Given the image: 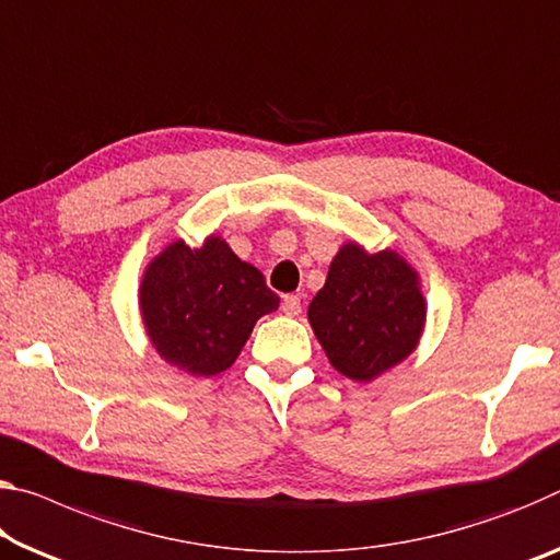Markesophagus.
<instances>
[{
	"instance_id": "esophagus-1",
	"label": "esophagus",
	"mask_w": 560,
	"mask_h": 560,
	"mask_svg": "<svg viewBox=\"0 0 560 560\" xmlns=\"http://www.w3.org/2000/svg\"><path fill=\"white\" fill-rule=\"evenodd\" d=\"M281 312L287 316H299L301 314V299L296 294H289L283 296L281 301Z\"/></svg>"
}]
</instances>
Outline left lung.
Segmentation results:
<instances>
[{
	"label": "left lung",
	"mask_w": 560,
	"mask_h": 560,
	"mask_svg": "<svg viewBox=\"0 0 560 560\" xmlns=\"http://www.w3.org/2000/svg\"><path fill=\"white\" fill-rule=\"evenodd\" d=\"M308 324L341 376L369 384L416 351L425 326L419 271L394 248H339L308 304Z\"/></svg>",
	"instance_id": "1"
}]
</instances>
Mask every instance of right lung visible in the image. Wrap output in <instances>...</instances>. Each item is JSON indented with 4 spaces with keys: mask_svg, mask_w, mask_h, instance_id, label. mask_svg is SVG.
Returning a JSON list of instances; mask_svg holds the SVG:
<instances>
[{
    "mask_svg": "<svg viewBox=\"0 0 560 560\" xmlns=\"http://www.w3.org/2000/svg\"><path fill=\"white\" fill-rule=\"evenodd\" d=\"M279 308L256 266L238 259L211 234L189 248L182 238L147 264L139 314L147 336L168 366L189 376H217L242 353L264 314Z\"/></svg>",
    "mask_w": 560,
    "mask_h": 560,
    "instance_id": "obj_1",
    "label": "right lung"
}]
</instances>
